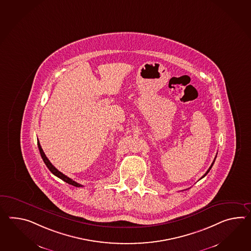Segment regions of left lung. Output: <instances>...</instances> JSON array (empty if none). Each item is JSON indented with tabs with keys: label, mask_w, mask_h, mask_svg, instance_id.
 <instances>
[{
	"label": "left lung",
	"mask_w": 251,
	"mask_h": 251,
	"mask_svg": "<svg viewBox=\"0 0 251 251\" xmlns=\"http://www.w3.org/2000/svg\"><path fill=\"white\" fill-rule=\"evenodd\" d=\"M215 158H216V156H215ZM215 158H214V160H213V162H212V165H211V167H209V169H208V170H207L206 173L204 174V175H203V176H201V179L203 178V177H204V176H206L207 174H208V173H209V172H210V170H211V168H212V166H213V164H214V161H215Z\"/></svg>",
	"instance_id": "8db88e82"
}]
</instances>
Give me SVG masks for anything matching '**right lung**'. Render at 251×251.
Wrapping results in <instances>:
<instances>
[{
    "instance_id": "right-lung-1",
    "label": "right lung",
    "mask_w": 251,
    "mask_h": 251,
    "mask_svg": "<svg viewBox=\"0 0 251 251\" xmlns=\"http://www.w3.org/2000/svg\"><path fill=\"white\" fill-rule=\"evenodd\" d=\"M38 147H39V152H40L41 157H42V159H43V161H44L45 164H46L47 167L50 170L51 173L53 174V175H55V176H57L58 178L62 179L63 181H65V182L67 183V184H72V185H74V186H76V187L83 186V185L78 184L76 182H75V181L72 180V179L67 177V176H65V175L61 173L60 171H58V170L56 169V167H54V166L51 164L50 161L49 160V158H48V157L46 156V155H45L44 151H43L42 148H41V146L39 144V139H38Z\"/></svg>"
}]
</instances>
